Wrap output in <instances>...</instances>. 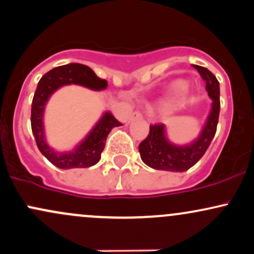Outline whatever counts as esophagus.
<instances>
[{
  "mask_svg": "<svg viewBox=\"0 0 254 254\" xmlns=\"http://www.w3.org/2000/svg\"><path fill=\"white\" fill-rule=\"evenodd\" d=\"M136 119H142V113L139 112V111H135V112L130 116V121H136Z\"/></svg>",
  "mask_w": 254,
  "mask_h": 254,
  "instance_id": "esophagus-1",
  "label": "esophagus"
}]
</instances>
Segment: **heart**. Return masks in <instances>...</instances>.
I'll use <instances>...</instances> for the list:
<instances>
[{
	"mask_svg": "<svg viewBox=\"0 0 254 254\" xmlns=\"http://www.w3.org/2000/svg\"><path fill=\"white\" fill-rule=\"evenodd\" d=\"M186 89V82L183 80H177L173 81L170 86V93L172 95L174 94H179V93L184 92ZM171 105H167V106L164 107V112H170L171 111Z\"/></svg>",
	"mask_w": 254,
	"mask_h": 254,
	"instance_id": "b5f03b06",
	"label": "heart"
}]
</instances>
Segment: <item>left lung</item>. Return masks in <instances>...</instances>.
Instances as JSON below:
<instances>
[{
  "label": "left lung",
  "mask_w": 254,
  "mask_h": 254,
  "mask_svg": "<svg viewBox=\"0 0 254 254\" xmlns=\"http://www.w3.org/2000/svg\"><path fill=\"white\" fill-rule=\"evenodd\" d=\"M205 81V89L211 98V110L206 118L202 132L196 141L188 145H176L166 137L164 124L150 125L147 138L138 145L142 161L149 167L159 171L185 172L196 165L210 145L220 116V84L210 70L204 66L193 65Z\"/></svg>",
  "instance_id": "1"
}]
</instances>
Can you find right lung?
Here are the masks:
<instances>
[{
	"label": "right lung",
	"instance_id": "1",
	"mask_svg": "<svg viewBox=\"0 0 254 254\" xmlns=\"http://www.w3.org/2000/svg\"><path fill=\"white\" fill-rule=\"evenodd\" d=\"M80 84L87 88L101 90L107 87V81L98 77L89 66L78 63H70L51 69L38 82L31 111V127L38 149L52 165L62 170L70 168H86L98 164L105 148L107 136L115 127L122 123L113 117L110 112H105L100 121L90 130L86 138L68 153H58L46 143L44 135L43 115L45 105L55 90L64 84Z\"/></svg>",
	"mask_w": 254,
	"mask_h": 254
}]
</instances>
